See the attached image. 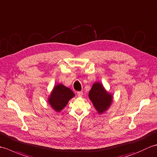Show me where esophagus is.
Returning a JSON list of instances; mask_svg holds the SVG:
<instances>
[{
  "label": "esophagus",
  "instance_id": "34e87169",
  "mask_svg": "<svg viewBox=\"0 0 157 157\" xmlns=\"http://www.w3.org/2000/svg\"><path fill=\"white\" fill-rule=\"evenodd\" d=\"M77 94H78V96L79 97H82V95H83V92L82 91H79L77 92Z\"/></svg>",
  "mask_w": 157,
  "mask_h": 157
}]
</instances>
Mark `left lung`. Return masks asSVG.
I'll return each mask as SVG.
<instances>
[{
    "mask_svg": "<svg viewBox=\"0 0 157 157\" xmlns=\"http://www.w3.org/2000/svg\"><path fill=\"white\" fill-rule=\"evenodd\" d=\"M89 97L98 113H102L111 105L112 96L106 92L101 84L97 82L93 84L89 92Z\"/></svg>",
    "mask_w": 157,
    "mask_h": 157,
    "instance_id": "left-lung-1",
    "label": "left lung"
}]
</instances>
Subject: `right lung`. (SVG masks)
I'll use <instances>...</instances> for the list:
<instances>
[{
	"label": "right lung",
	"instance_id": "right-lung-1",
	"mask_svg": "<svg viewBox=\"0 0 157 157\" xmlns=\"http://www.w3.org/2000/svg\"><path fill=\"white\" fill-rule=\"evenodd\" d=\"M74 96L71 89L62 84H58L53 89L51 97L49 98V103L56 111L59 112Z\"/></svg>",
	"mask_w": 157,
	"mask_h": 157
}]
</instances>
